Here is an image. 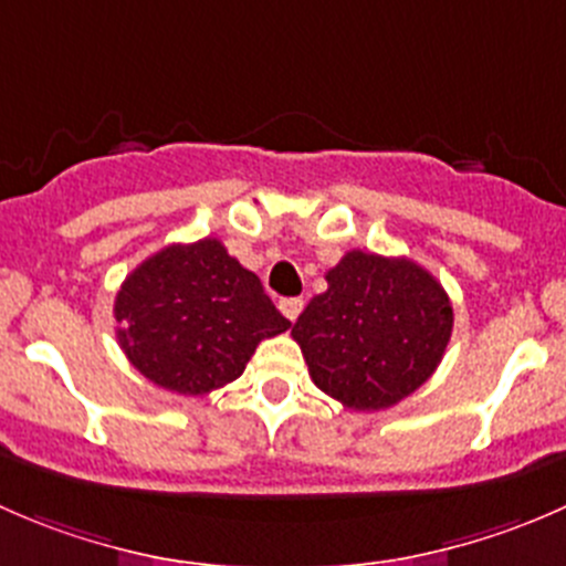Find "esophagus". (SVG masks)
I'll return each instance as SVG.
<instances>
[{
	"label": "esophagus",
	"instance_id": "1",
	"mask_svg": "<svg viewBox=\"0 0 566 566\" xmlns=\"http://www.w3.org/2000/svg\"><path fill=\"white\" fill-rule=\"evenodd\" d=\"M279 310H282V315L287 317L290 323H295L301 312H304V301H301V298H282V301H279Z\"/></svg>",
	"mask_w": 566,
	"mask_h": 566
}]
</instances>
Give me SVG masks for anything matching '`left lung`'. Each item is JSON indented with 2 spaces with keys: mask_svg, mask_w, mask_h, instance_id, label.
I'll return each instance as SVG.
<instances>
[{
  "mask_svg": "<svg viewBox=\"0 0 566 566\" xmlns=\"http://www.w3.org/2000/svg\"><path fill=\"white\" fill-rule=\"evenodd\" d=\"M293 325L319 391L353 410L391 408L441 364L452 336V301L408 256L347 251L325 273Z\"/></svg>",
  "mask_w": 566,
  "mask_h": 566,
  "instance_id": "1",
  "label": "left lung"
}]
</instances>
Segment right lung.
<instances>
[{
	"label": "right lung",
	"instance_id": "1",
	"mask_svg": "<svg viewBox=\"0 0 566 566\" xmlns=\"http://www.w3.org/2000/svg\"><path fill=\"white\" fill-rule=\"evenodd\" d=\"M114 317L128 361L156 386L186 397L241 378L256 345L290 328L260 279L216 238L147 256L125 276Z\"/></svg>",
	"mask_w": 566,
	"mask_h": 566
}]
</instances>
